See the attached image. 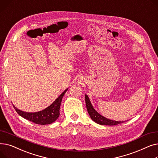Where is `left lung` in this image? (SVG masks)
Here are the masks:
<instances>
[{"mask_svg":"<svg viewBox=\"0 0 158 158\" xmlns=\"http://www.w3.org/2000/svg\"><path fill=\"white\" fill-rule=\"evenodd\" d=\"M85 101L87 111L89 113V117L95 122L100 125H105V126H116L118 124L125 122V121H115L106 118L101 114L97 113L95 110L92 104L89 99V97L87 95H85Z\"/></svg>","mask_w":158,"mask_h":158,"instance_id":"1","label":"left lung"}]
</instances>
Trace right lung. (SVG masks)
Returning <instances> with one entry per match:
<instances>
[{"mask_svg":"<svg viewBox=\"0 0 158 158\" xmlns=\"http://www.w3.org/2000/svg\"><path fill=\"white\" fill-rule=\"evenodd\" d=\"M68 88L65 89L64 92L58 97L55 101L50 105L45 110L38 112L35 113H28L21 111L14 106V108L17 112V113L20 115L22 117L26 118L35 123L40 124V125H47V124H51L55 122L60 116V108L61 104L62 98L66 93Z\"/></svg>","mask_w":158,"mask_h":158,"instance_id":"right-lung-1","label":"right lung"}]
</instances>
